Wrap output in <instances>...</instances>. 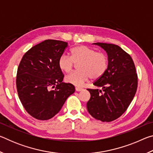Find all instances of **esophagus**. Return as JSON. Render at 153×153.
Instances as JSON below:
<instances>
[{"mask_svg": "<svg viewBox=\"0 0 153 153\" xmlns=\"http://www.w3.org/2000/svg\"><path fill=\"white\" fill-rule=\"evenodd\" d=\"M83 90V88H79V87H76V90L77 92H80L82 91V90Z\"/></svg>", "mask_w": 153, "mask_h": 153, "instance_id": "esophagus-1", "label": "esophagus"}]
</instances>
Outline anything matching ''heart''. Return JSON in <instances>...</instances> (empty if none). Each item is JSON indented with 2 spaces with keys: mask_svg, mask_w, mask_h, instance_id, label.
<instances>
[{
  "mask_svg": "<svg viewBox=\"0 0 153 153\" xmlns=\"http://www.w3.org/2000/svg\"><path fill=\"white\" fill-rule=\"evenodd\" d=\"M71 56L62 55L58 65L62 71L68 74L73 70L75 63L79 71L67 75L66 82L76 86H82L91 77L97 79L102 77L108 68V58L102 53L86 46H77L70 52Z\"/></svg>",
  "mask_w": 153,
  "mask_h": 153,
  "instance_id": "b5f03b06",
  "label": "heart"
}]
</instances>
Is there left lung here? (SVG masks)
<instances>
[{
  "mask_svg": "<svg viewBox=\"0 0 153 153\" xmlns=\"http://www.w3.org/2000/svg\"><path fill=\"white\" fill-rule=\"evenodd\" d=\"M106 51L108 68L94 82L101 90L88 89L90 98L87 102L88 113L96 120L110 122L120 117L132 101L138 86L136 67L130 55L113 44L93 43Z\"/></svg>",
  "mask_w": 153,
  "mask_h": 153,
  "instance_id": "8db88e82",
  "label": "left lung"
}]
</instances>
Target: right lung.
Wrapping results in <instances>:
<instances>
[{"mask_svg":"<svg viewBox=\"0 0 153 153\" xmlns=\"http://www.w3.org/2000/svg\"><path fill=\"white\" fill-rule=\"evenodd\" d=\"M67 46L63 41L46 40L25 53L18 67V96L27 112L37 120L53 117L75 92L74 85L62 82L64 75L58 65Z\"/></svg>","mask_w":153,"mask_h":153,"instance_id":"right-lung-1","label":"right lung"}]
</instances>
